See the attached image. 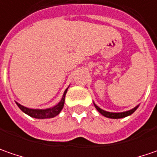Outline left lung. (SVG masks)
<instances>
[{"label":"left lung","instance_id":"obj_1","mask_svg":"<svg viewBox=\"0 0 157 157\" xmlns=\"http://www.w3.org/2000/svg\"><path fill=\"white\" fill-rule=\"evenodd\" d=\"M94 106H95V108L98 110V112L100 113V114H102L103 116H105V117L106 118H110V119H121V118H125L127 117V116H129V115H131V114L139 107V105H137L136 106H135L134 108H132V109H130V110H128V111L121 112V113H113V112H107L105 111V110H103V109H101V108L99 107L94 102Z\"/></svg>","mask_w":157,"mask_h":157}]
</instances>
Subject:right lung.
Returning <instances> with one entry per match:
<instances>
[{
    "label": "right lung",
    "instance_id": "right-lung-1",
    "mask_svg": "<svg viewBox=\"0 0 157 157\" xmlns=\"http://www.w3.org/2000/svg\"><path fill=\"white\" fill-rule=\"evenodd\" d=\"M69 86L65 89L64 93L63 94V97L61 100L57 103V105H55L52 107H49V108H44V109H33V108H29L27 106L19 104L18 102L15 101L16 105H18V107L21 109V111L24 113L28 114L29 116L32 118H36V119H50V118L56 117L57 115L59 114V113L62 111L63 105H64V99H65V94L67 93V90Z\"/></svg>",
    "mask_w": 157,
    "mask_h": 157
}]
</instances>
